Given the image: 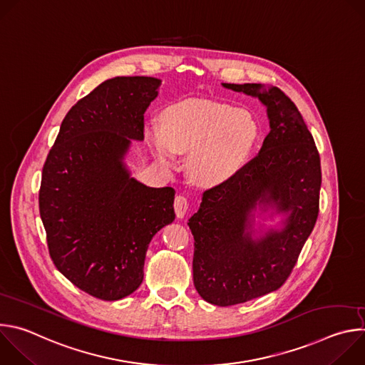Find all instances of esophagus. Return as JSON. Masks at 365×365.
<instances>
[{"instance_id":"obj_1","label":"esophagus","mask_w":365,"mask_h":365,"mask_svg":"<svg viewBox=\"0 0 365 365\" xmlns=\"http://www.w3.org/2000/svg\"><path fill=\"white\" fill-rule=\"evenodd\" d=\"M187 207H189V202L185 196L179 195L175 197V212L178 218H183L187 212Z\"/></svg>"}]
</instances>
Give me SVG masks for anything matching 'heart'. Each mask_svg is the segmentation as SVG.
<instances>
[{"instance_id": "obj_1", "label": "heart", "mask_w": 365, "mask_h": 365, "mask_svg": "<svg viewBox=\"0 0 365 365\" xmlns=\"http://www.w3.org/2000/svg\"><path fill=\"white\" fill-rule=\"evenodd\" d=\"M163 127L150 124L144 137L158 160L173 166L176 153L187 154L193 182L215 186L231 178L247 159L257 137L251 115L227 103L183 101L170 106Z\"/></svg>"}]
</instances>
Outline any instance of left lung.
Returning <instances> with one entry per match:
<instances>
[{
	"mask_svg": "<svg viewBox=\"0 0 365 365\" xmlns=\"http://www.w3.org/2000/svg\"><path fill=\"white\" fill-rule=\"evenodd\" d=\"M267 107L270 133L259 153L203 192L187 225L195 238L193 284L200 297L232 306L277 290L290 276L319 214L321 158L297 107L279 88L222 83ZM257 204L286 213L285 227L252 238Z\"/></svg>",
	"mask_w": 365,
	"mask_h": 365,
	"instance_id": "obj_1",
	"label": "left lung"
}]
</instances>
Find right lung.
<instances>
[{
    "label": "right lung",
    "mask_w": 365,
    "mask_h": 365,
    "mask_svg": "<svg viewBox=\"0 0 365 365\" xmlns=\"http://www.w3.org/2000/svg\"><path fill=\"white\" fill-rule=\"evenodd\" d=\"M160 82H102L66 114L43 166L38 207L48 254L69 282L102 300L138 289L151 238L175 221V189L137 182L123 162L131 140L144 138V113Z\"/></svg>",
    "instance_id": "right-lung-1"
}]
</instances>
